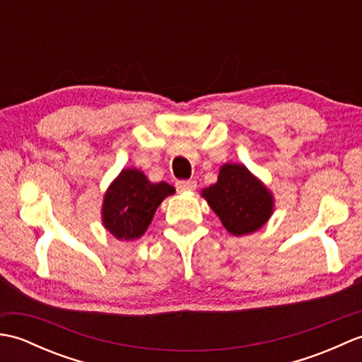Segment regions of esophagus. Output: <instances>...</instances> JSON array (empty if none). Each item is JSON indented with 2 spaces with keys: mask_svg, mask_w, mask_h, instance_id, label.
Here are the masks:
<instances>
[{
  "mask_svg": "<svg viewBox=\"0 0 362 362\" xmlns=\"http://www.w3.org/2000/svg\"><path fill=\"white\" fill-rule=\"evenodd\" d=\"M177 191H194L196 182L194 180H179L175 183Z\"/></svg>",
  "mask_w": 362,
  "mask_h": 362,
  "instance_id": "1",
  "label": "esophagus"
}]
</instances>
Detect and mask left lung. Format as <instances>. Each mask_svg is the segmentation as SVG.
<instances>
[{
  "label": "left lung",
  "mask_w": 362,
  "mask_h": 362,
  "mask_svg": "<svg viewBox=\"0 0 362 362\" xmlns=\"http://www.w3.org/2000/svg\"><path fill=\"white\" fill-rule=\"evenodd\" d=\"M201 196L228 233L243 236L257 232L271 219L274 194L243 163H224L218 182L204 188Z\"/></svg>",
  "instance_id": "obj_1"
}]
</instances>
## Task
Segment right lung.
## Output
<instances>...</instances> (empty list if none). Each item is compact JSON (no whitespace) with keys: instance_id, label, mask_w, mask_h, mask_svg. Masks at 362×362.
Returning <instances> with one entry per match:
<instances>
[{"instance_id":"1","label":"right lung","mask_w":362,"mask_h":362,"mask_svg":"<svg viewBox=\"0 0 362 362\" xmlns=\"http://www.w3.org/2000/svg\"><path fill=\"white\" fill-rule=\"evenodd\" d=\"M175 193L165 182L152 183L136 168H124L103 201V226L119 241H135L144 235L160 204Z\"/></svg>"}]
</instances>
